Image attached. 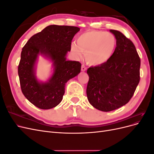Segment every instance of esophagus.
I'll use <instances>...</instances> for the list:
<instances>
[{
    "label": "esophagus",
    "mask_w": 154,
    "mask_h": 154,
    "mask_svg": "<svg viewBox=\"0 0 154 154\" xmlns=\"http://www.w3.org/2000/svg\"><path fill=\"white\" fill-rule=\"evenodd\" d=\"M82 71H86V70H87V68H86V67L84 66V65H82Z\"/></svg>",
    "instance_id": "1"
}]
</instances>
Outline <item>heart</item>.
Instances as JSON below:
<instances>
[{
	"instance_id": "1",
	"label": "heart",
	"mask_w": 154,
	"mask_h": 154,
	"mask_svg": "<svg viewBox=\"0 0 154 154\" xmlns=\"http://www.w3.org/2000/svg\"><path fill=\"white\" fill-rule=\"evenodd\" d=\"M77 44L72 43L71 49L77 58L85 53L87 62L91 66L106 63L112 55L116 46L115 36L105 31H88L77 38Z\"/></svg>"
}]
</instances>
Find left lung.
<instances>
[{"label": "left lung", "instance_id": "1", "mask_svg": "<svg viewBox=\"0 0 154 154\" xmlns=\"http://www.w3.org/2000/svg\"><path fill=\"white\" fill-rule=\"evenodd\" d=\"M116 48L106 63L87 69V96L97 110L120 108L132 98L140 80L141 60L132 42L119 31L110 29Z\"/></svg>", "mask_w": 154, "mask_h": 154}]
</instances>
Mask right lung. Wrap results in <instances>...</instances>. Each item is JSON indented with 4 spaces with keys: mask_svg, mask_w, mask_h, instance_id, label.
Returning a JSON list of instances; mask_svg holds the SVG:
<instances>
[{
    "mask_svg": "<svg viewBox=\"0 0 154 154\" xmlns=\"http://www.w3.org/2000/svg\"><path fill=\"white\" fill-rule=\"evenodd\" d=\"M80 29L75 26L51 25L32 36L22 48L18 67L21 90L38 108L50 109L57 106L63 99L66 83L80 72V62L66 60L72 40ZM39 54L53 62L54 74L46 82H39L35 75Z\"/></svg>",
    "mask_w": 154,
    "mask_h": 154,
    "instance_id": "obj_1",
    "label": "right lung"
}]
</instances>
